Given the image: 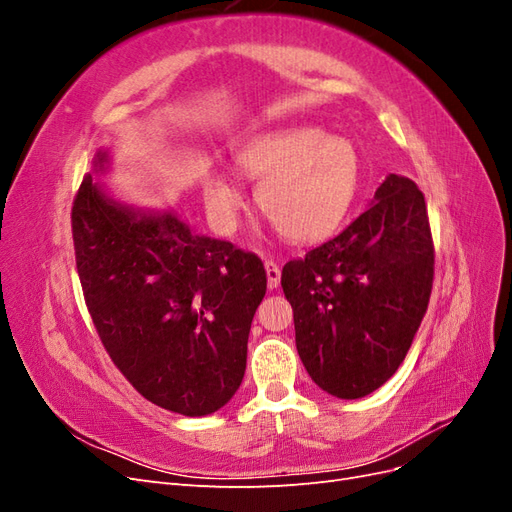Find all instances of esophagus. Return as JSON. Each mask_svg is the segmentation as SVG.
<instances>
[{"label": "esophagus", "instance_id": "34e87169", "mask_svg": "<svg viewBox=\"0 0 512 512\" xmlns=\"http://www.w3.org/2000/svg\"><path fill=\"white\" fill-rule=\"evenodd\" d=\"M265 269H267V284L269 288H277L280 286V280H282V269L280 265H277L275 260H265Z\"/></svg>", "mask_w": 512, "mask_h": 512}]
</instances>
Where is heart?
Segmentation results:
<instances>
[{"mask_svg":"<svg viewBox=\"0 0 512 512\" xmlns=\"http://www.w3.org/2000/svg\"><path fill=\"white\" fill-rule=\"evenodd\" d=\"M241 173L262 179L258 205L290 243H316L342 224L361 177L359 153L316 128H282L252 136L237 153ZM203 194L209 213L230 226L243 205L237 183L207 168Z\"/></svg>","mask_w":512,"mask_h":512,"instance_id":"1","label":"heart"}]
</instances>
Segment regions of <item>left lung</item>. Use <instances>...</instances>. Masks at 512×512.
Wrapping results in <instances>:
<instances>
[{
	"label": "left lung",
	"instance_id": "left-lung-1",
	"mask_svg": "<svg viewBox=\"0 0 512 512\" xmlns=\"http://www.w3.org/2000/svg\"><path fill=\"white\" fill-rule=\"evenodd\" d=\"M433 265L425 196L399 175L337 237L286 262L297 350L322 391L359 399L395 374L427 312Z\"/></svg>",
	"mask_w": 512,
	"mask_h": 512
}]
</instances>
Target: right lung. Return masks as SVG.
Masks as SVG:
<instances>
[{"label": "right lung", "mask_w": 512, "mask_h": 512, "mask_svg": "<svg viewBox=\"0 0 512 512\" xmlns=\"http://www.w3.org/2000/svg\"><path fill=\"white\" fill-rule=\"evenodd\" d=\"M72 239L89 316L134 389L185 416L228 404L267 292L262 260L196 235L175 213L119 205L91 175L74 196Z\"/></svg>", "instance_id": "add662e5"}]
</instances>
